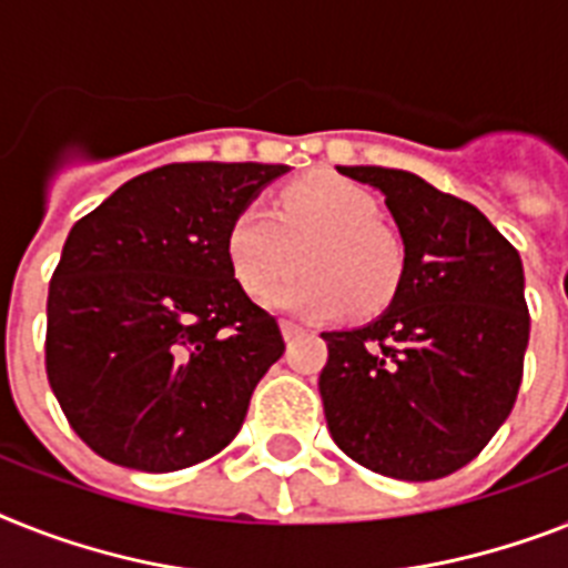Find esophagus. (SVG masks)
I'll list each match as a JSON object with an SVG mask.
<instances>
[{
    "label": "esophagus",
    "instance_id": "obj_1",
    "mask_svg": "<svg viewBox=\"0 0 568 568\" xmlns=\"http://www.w3.org/2000/svg\"><path fill=\"white\" fill-rule=\"evenodd\" d=\"M281 334H284V339H295V336H302L304 334V327L302 325H295V322H281Z\"/></svg>",
    "mask_w": 568,
    "mask_h": 568
}]
</instances>
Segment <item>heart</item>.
Masks as SVG:
<instances>
[{
	"label": "heart",
	"instance_id": "obj_1",
	"mask_svg": "<svg viewBox=\"0 0 568 568\" xmlns=\"http://www.w3.org/2000/svg\"><path fill=\"white\" fill-rule=\"evenodd\" d=\"M305 273L273 293L278 311L327 318L354 304V313L383 311L400 290L403 246L379 223L374 194L336 173H313L281 189L273 211L243 205L229 223L226 257L252 298H264L297 263Z\"/></svg>",
	"mask_w": 568,
	"mask_h": 568
}]
</instances>
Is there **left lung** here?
Here are the masks:
<instances>
[{"mask_svg":"<svg viewBox=\"0 0 568 568\" xmlns=\"http://www.w3.org/2000/svg\"><path fill=\"white\" fill-rule=\"evenodd\" d=\"M336 171L386 196L406 270L383 316L322 334L327 429L368 470L444 479L479 456L517 403L531 331L523 261L476 205L415 173Z\"/></svg>","mask_w":568,"mask_h":568,"instance_id":"obj_1","label":"left lung"}]
</instances>
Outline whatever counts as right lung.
Returning a JSON list of instances; mask_svg holds the SVG:
<instances>
[{"label": "right lung", "mask_w": 568, "mask_h": 568, "mask_svg": "<svg viewBox=\"0 0 568 568\" xmlns=\"http://www.w3.org/2000/svg\"><path fill=\"white\" fill-rule=\"evenodd\" d=\"M287 165L173 162L72 226L49 284L45 374L65 420L121 467L171 473L241 433L284 354L232 275L229 223Z\"/></svg>", "instance_id": "obj_1"}]
</instances>
